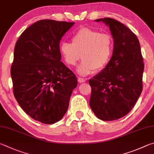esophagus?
<instances>
[{
  "label": "esophagus",
  "instance_id": "34e87169",
  "mask_svg": "<svg viewBox=\"0 0 154 154\" xmlns=\"http://www.w3.org/2000/svg\"><path fill=\"white\" fill-rule=\"evenodd\" d=\"M78 80H79V83H83L86 82V80L85 79H82V78H79V79H78Z\"/></svg>",
  "mask_w": 154,
  "mask_h": 154
}]
</instances>
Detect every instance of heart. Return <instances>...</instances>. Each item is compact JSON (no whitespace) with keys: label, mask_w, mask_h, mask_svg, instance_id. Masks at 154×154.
<instances>
[{"label":"heart","mask_w":154,"mask_h":154,"mask_svg":"<svg viewBox=\"0 0 154 154\" xmlns=\"http://www.w3.org/2000/svg\"><path fill=\"white\" fill-rule=\"evenodd\" d=\"M114 41L108 34L84 28L72 37V43L62 42L60 52L69 66H74L80 57L83 59L77 72L82 76L103 69L111 58Z\"/></svg>","instance_id":"1"}]
</instances>
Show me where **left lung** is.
<instances>
[{
	"label": "left lung",
	"instance_id": "left-lung-1",
	"mask_svg": "<svg viewBox=\"0 0 154 154\" xmlns=\"http://www.w3.org/2000/svg\"><path fill=\"white\" fill-rule=\"evenodd\" d=\"M95 21L109 26L114 50L106 67L89 80V105L100 120H116L133 109L141 95L143 60L139 40L130 29L112 18Z\"/></svg>",
	"mask_w": 154,
	"mask_h": 154
}]
</instances>
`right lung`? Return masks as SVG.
Returning <instances> with one entry per match:
<instances>
[{
    "label": "right lung",
    "instance_id": "1",
    "mask_svg": "<svg viewBox=\"0 0 154 154\" xmlns=\"http://www.w3.org/2000/svg\"><path fill=\"white\" fill-rule=\"evenodd\" d=\"M74 22L42 20L21 34L11 68L13 94L34 120L51 125L68 108L77 79L61 61L59 42Z\"/></svg>",
    "mask_w": 154,
    "mask_h": 154
}]
</instances>
